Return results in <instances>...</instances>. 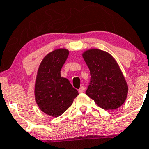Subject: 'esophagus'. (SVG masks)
<instances>
[{
    "label": "esophagus",
    "instance_id": "esophagus-1",
    "mask_svg": "<svg viewBox=\"0 0 149 149\" xmlns=\"http://www.w3.org/2000/svg\"><path fill=\"white\" fill-rule=\"evenodd\" d=\"M78 91H79V93H83V92L85 91V87H81L79 89V90H78Z\"/></svg>",
    "mask_w": 149,
    "mask_h": 149
}]
</instances>
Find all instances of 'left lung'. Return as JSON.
Wrapping results in <instances>:
<instances>
[{
    "label": "left lung",
    "mask_w": 149,
    "mask_h": 149,
    "mask_svg": "<svg viewBox=\"0 0 149 149\" xmlns=\"http://www.w3.org/2000/svg\"><path fill=\"white\" fill-rule=\"evenodd\" d=\"M82 55L91 75L86 95L105 110L120 107L127 98L128 86L114 57L95 48L85 50Z\"/></svg>",
    "instance_id": "left-lung-1"
}]
</instances>
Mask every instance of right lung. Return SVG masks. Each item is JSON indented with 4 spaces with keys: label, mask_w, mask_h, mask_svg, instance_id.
Here are the masks:
<instances>
[{
    "label": "right lung",
    "mask_w": 149,
    "mask_h": 149,
    "mask_svg": "<svg viewBox=\"0 0 149 149\" xmlns=\"http://www.w3.org/2000/svg\"><path fill=\"white\" fill-rule=\"evenodd\" d=\"M68 55L67 49H54L44 56L37 70L35 100L41 111L52 117L63 114L79 95L70 81L61 77V69Z\"/></svg>",
    "instance_id": "right-lung-1"
}]
</instances>
